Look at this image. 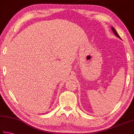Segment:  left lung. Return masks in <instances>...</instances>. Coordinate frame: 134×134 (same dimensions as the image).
<instances>
[{
	"instance_id": "left-lung-1",
	"label": "left lung",
	"mask_w": 134,
	"mask_h": 134,
	"mask_svg": "<svg viewBox=\"0 0 134 134\" xmlns=\"http://www.w3.org/2000/svg\"><path fill=\"white\" fill-rule=\"evenodd\" d=\"M112 30L113 31V33H114V34H115V35H116L117 37H118L119 38H121V37H120V36H119V35H118V33H117V32L116 31V30H115V28H113V27H112Z\"/></svg>"
}]
</instances>
